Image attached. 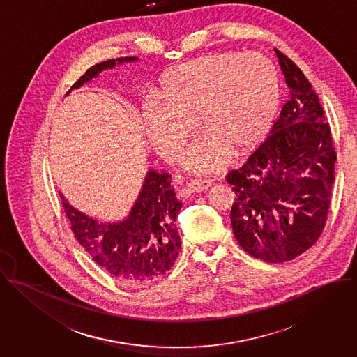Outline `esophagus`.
Listing matches in <instances>:
<instances>
[{"label": "esophagus", "instance_id": "obj_1", "mask_svg": "<svg viewBox=\"0 0 357 357\" xmlns=\"http://www.w3.org/2000/svg\"><path fill=\"white\" fill-rule=\"evenodd\" d=\"M210 186H211L210 181L199 179V181H192L190 183H188V190L190 193H202V192L207 190Z\"/></svg>", "mask_w": 357, "mask_h": 357}]
</instances>
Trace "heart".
<instances>
[{"instance_id": "obj_1", "label": "heart", "mask_w": 357, "mask_h": 357, "mask_svg": "<svg viewBox=\"0 0 357 357\" xmlns=\"http://www.w3.org/2000/svg\"><path fill=\"white\" fill-rule=\"evenodd\" d=\"M279 105V72L258 52L211 54L174 68L158 95L143 102L141 124L153 150L165 161L181 158L197 127L200 135L183 157L192 174H214L237 153L264 139Z\"/></svg>"}]
</instances>
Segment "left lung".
<instances>
[{
	"mask_svg": "<svg viewBox=\"0 0 357 357\" xmlns=\"http://www.w3.org/2000/svg\"><path fill=\"white\" fill-rule=\"evenodd\" d=\"M275 52L289 98L265 142L226 181L236 195L230 222L237 243L257 259L282 264L320 237L337 154L312 84L292 61Z\"/></svg>",
	"mask_w": 357,
	"mask_h": 357,
	"instance_id": "1",
	"label": "left lung"
}]
</instances>
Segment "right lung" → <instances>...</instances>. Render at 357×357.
<instances>
[{
    "label": "right lung",
    "mask_w": 357,
    "mask_h": 357,
    "mask_svg": "<svg viewBox=\"0 0 357 357\" xmlns=\"http://www.w3.org/2000/svg\"><path fill=\"white\" fill-rule=\"evenodd\" d=\"M138 61L137 56H126L98 63L66 95L105 70ZM61 199L75 238L112 276L130 284H149L162 278L175 264L181 248L175 220L182 203L175 197L168 172L149 169L134 206L117 222H100L73 207L63 195Z\"/></svg>",
    "instance_id": "obj_1"
}]
</instances>
